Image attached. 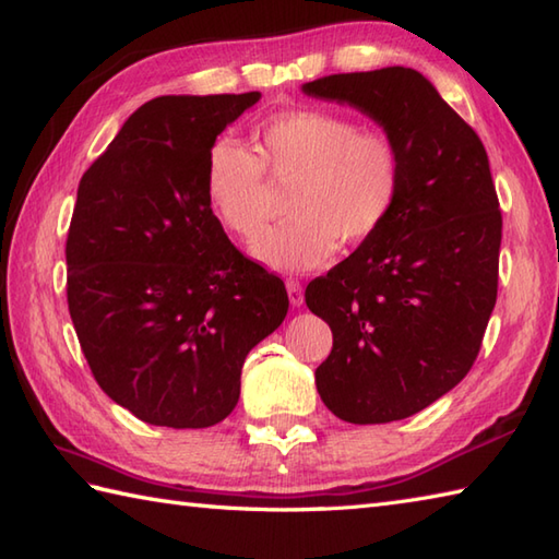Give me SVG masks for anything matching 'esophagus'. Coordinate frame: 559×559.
<instances>
[{
  "mask_svg": "<svg viewBox=\"0 0 559 559\" xmlns=\"http://www.w3.org/2000/svg\"><path fill=\"white\" fill-rule=\"evenodd\" d=\"M286 290H288V298H290L293 307H300L305 302V290H302V283L298 278H288Z\"/></svg>",
  "mask_w": 559,
  "mask_h": 559,
  "instance_id": "obj_1",
  "label": "esophagus"
}]
</instances>
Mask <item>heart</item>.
Instances as JSON below:
<instances>
[{
  "label": "heart",
  "instance_id": "obj_1",
  "mask_svg": "<svg viewBox=\"0 0 559 559\" xmlns=\"http://www.w3.org/2000/svg\"><path fill=\"white\" fill-rule=\"evenodd\" d=\"M257 150L233 134L211 141L204 192L225 228L245 240L269 218L266 173L295 180L293 218L269 230L254 257L271 269L322 266L338 242L362 245L384 228L403 187V153L384 129H365L334 110H288L257 129Z\"/></svg>",
  "mask_w": 559,
  "mask_h": 559
}]
</instances>
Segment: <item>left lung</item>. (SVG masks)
<instances>
[{"instance_id":"1","label":"left lung","mask_w":559,"mask_h":559,"mask_svg":"<svg viewBox=\"0 0 559 559\" xmlns=\"http://www.w3.org/2000/svg\"><path fill=\"white\" fill-rule=\"evenodd\" d=\"M302 91L372 117L403 153L389 223L305 290L334 334L314 372L326 408L355 425L403 420L468 374L490 322L502 211L488 153L415 69L331 74Z\"/></svg>"}]
</instances>
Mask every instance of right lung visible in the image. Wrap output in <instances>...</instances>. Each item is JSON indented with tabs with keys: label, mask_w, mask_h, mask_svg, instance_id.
Masks as SVG:
<instances>
[{
	"label": "right lung",
	"mask_w": 559,
	"mask_h": 559,
	"mask_svg": "<svg viewBox=\"0 0 559 559\" xmlns=\"http://www.w3.org/2000/svg\"><path fill=\"white\" fill-rule=\"evenodd\" d=\"M261 98L163 96L83 173L67 235V302L100 389L139 420L211 427L240 399L247 353L288 314L204 192L211 141Z\"/></svg>",
	"instance_id": "right-lung-1"
}]
</instances>
